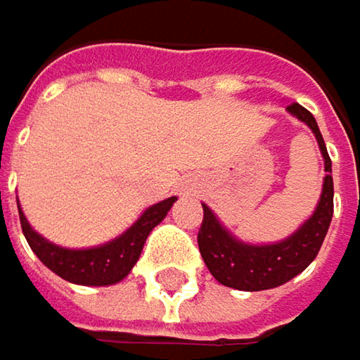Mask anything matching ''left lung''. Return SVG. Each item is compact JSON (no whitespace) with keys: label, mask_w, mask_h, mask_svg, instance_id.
Masks as SVG:
<instances>
[{"label":"left lung","mask_w":360,"mask_h":360,"mask_svg":"<svg viewBox=\"0 0 360 360\" xmlns=\"http://www.w3.org/2000/svg\"><path fill=\"white\" fill-rule=\"evenodd\" d=\"M287 112L310 127L325 161L323 191L312 216L297 231H293L289 237L276 243H248L235 237L218 220V216L205 203H201L203 224L199 229L197 241L203 262L218 283L239 291L272 289L297 276L316 258L331 224L333 178H331V159L327 155L325 140L321 136L314 117L304 106L293 102L287 106Z\"/></svg>","instance_id":"1"}]
</instances>
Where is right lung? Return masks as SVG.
I'll return each instance as SVG.
<instances>
[{
  "label": "right lung",
  "mask_w": 360,
  "mask_h": 360,
  "mask_svg": "<svg viewBox=\"0 0 360 360\" xmlns=\"http://www.w3.org/2000/svg\"><path fill=\"white\" fill-rule=\"evenodd\" d=\"M176 199L178 197H167L146 207L140 214V218L129 229H125L119 237L102 245L84 248V250H69L41 237L29 224L25 212L20 210V203H18V216H20V226H22L27 243L31 245L33 254L52 272H56L58 276L75 285L106 287V285H115L123 281L131 272L134 264L138 262L142 254L146 237L167 216Z\"/></svg>",
  "instance_id": "obj_1"
}]
</instances>
